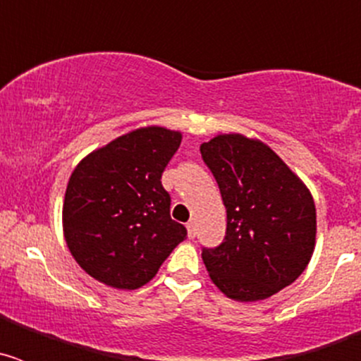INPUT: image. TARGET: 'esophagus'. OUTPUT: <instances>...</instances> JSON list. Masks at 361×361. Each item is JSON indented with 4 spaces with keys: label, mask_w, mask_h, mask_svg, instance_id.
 Instances as JSON below:
<instances>
[{
    "label": "esophagus",
    "mask_w": 361,
    "mask_h": 361,
    "mask_svg": "<svg viewBox=\"0 0 361 361\" xmlns=\"http://www.w3.org/2000/svg\"><path fill=\"white\" fill-rule=\"evenodd\" d=\"M186 228H188V237L195 238L197 237V226H195V222H193V220H190V222H188V224H186Z\"/></svg>",
    "instance_id": "34e87169"
}]
</instances>
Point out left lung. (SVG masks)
I'll list each match as a JSON object with an SVG mask.
<instances>
[{
	"instance_id": "8db88e82",
	"label": "left lung",
	"mask_w": 361,
	"mask_h": 361,
	"mask_svg": "<svg viewBox=\"0 0 361 361\" xmlns=\"http://www.w3.org/2000/svg\"><path fill=\"white\" fill-rule=\"evenodd\" d=\"M228 213L222 244L202 247L213 283L240 302L269 298L311 260L317 209L305 184L264 142L238 133L200 146Z\"/></svg>"
}]
</instances>
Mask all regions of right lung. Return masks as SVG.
<instances>
[{
	"label": "right lung",
	"instance_id": "add662e5",
	"mask_svg": "<svg viewBox=\"0 0 361 361\" xmlns=\"http://www.w3.org/2000/svg\"><path fill=\"white\" fill-rule=\"evenodd\" d=\"M178 132L148 126L86 155L68 180L63 231L75 262L99 282L137 289L186 238L170 216L161 177L180 146Z\"/></svg>",
	"mask_w": 361,
	"mask_h": 361
}]
</instances>
